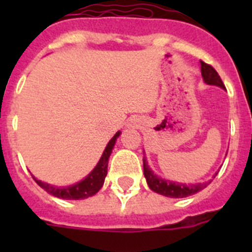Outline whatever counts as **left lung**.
I'll return each instance as SVG.
<instances>
[{"mask_svg": "<svg viewBox=\"0 0 252 252\" xmlns=\"http://www.w3.org/2000/svg\"><path fill=\"white\" fill-rule=\"evenodd\" d=\"M201 72L202 77H203L204 82L207 84H212V86H218L221 88H226L222 82L221 77L218 75L216 72V69L212 65L204 63L201 60ZM144 162V175L146 178L148 186L150 187L151 190L159 193L161 195H165L169 198H184L188 195H192L194 193L199 192L202 189L206 188L212 180L206 182V183H198V184H182V183H175V182H169V180L161 179V178L157 177L154 174L153 170L149 168L148 162H146L145 158L142 159ZM217 175V174H216Z\"/></svg>", "mask_w": 252, "mask_h": 252, "instance_id": "1", "label": "left lung"}]
</instances>
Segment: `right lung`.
<instances>
[{
    "mask_svg": "<svg viewBox=\"0 0 252 252\" xmlns=\"http://www.w3.org/2000/svg\"><path fill=\"white\" fill-rule=\"evenodd\" d=\"M121 132H116L115 136L110 140V142L107 144L106 149H104L102 158L99 159L98 164L95 165V168L91 171V174L83 179L79 183L74 184V186L66 187V188H58V187L50 186L48 183L40 182V180L35 179L37 184L43 189H45L46 192L50 193L51 195H54L57 198H63V199H84V198L92 197L93 194L98 192L102 188L104 183V178L107 175V166H108V159L112 153V149L115 146V142L117 137L120 136Z\"/></svg>",
    "mask_w": 252,
    "mask_h": 252,
    "instance_id": "1",
    "label": "right lung"
}]
</instances>
